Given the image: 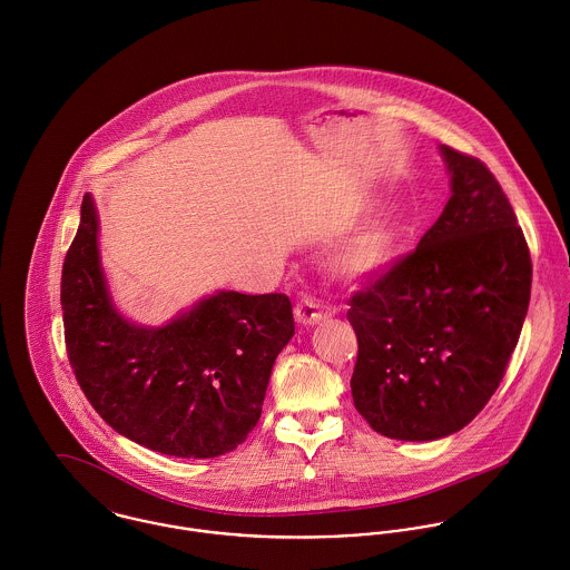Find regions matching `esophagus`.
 I'll use <instances>...</instances> for the list:
<instances>
[{"label":"esophagus","mask_w":570,"mask_h":570,"mask_svg":"<svg viewBox=\"0 0 570 570\" xmlns=\"http://www.w3.org/2000/svg\"><path fill=\"white\" fill-rule=\"evenodd\" d=\"M328 317H331V313L324 311V306L320 302H315L313 297H304L295 306V320L299 326H317L320 322H324Z\"/></svg>","instance_id":"obj_1"}]
</instances>
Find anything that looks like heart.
Listing matches in <instances>:
<instances>
[{"instance_id":"obj_1","label":"heart","mask_w":570,"mask_h":570,"mask_svg":"<svg viewBox=\"0 0 570 570\" xmlns=\"http://www.w3.org/2000/svg\"><path fill=\"white\" fill-rule=\"evenodd\" d=\"M399 230L390 220H376L342 237L328 253V268L350 282L379 275L394 257Z\"/></svg>"}]
</instances>
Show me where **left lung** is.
Masks as SVG:
<instances>
[{"instance_id": "left-lung-1", "label": "left lung", "mask_w": 570, "mask_h": 570, "mask_svg": "<svg viewBox=\"0 0 570 570\" xmlns=\"http://www.w3.org/2000/svg\"><path fill=\"white\" fill-rule=\"evenodd\" d=\"M452 196L414 253L350 299L356 412L396 441H439L498 390L531 299L518 218L471 156L441 145Z\"/></svg>"}]
</instances>
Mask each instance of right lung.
Instances as JSON below:
<instances>
[{
  "label": "right lung",
  "mask_w": 570,
  "mask_h": 570,
  "mask_svg": "<svg viewBox=\"0 0 570 570\" xmlns=\"http://www.w3.org/2000/svg\"><path fill=\"white\" fill-rule=\"evenodd\" d=\"M61 308L75 376L120 436L160 454L216 458L257 425L277 354L295 335L282 293L216 291L163 326L116 311L88 194L63 262Z\"/></svg>",
  "instance_id": "obj_1"
}]
</instances>
